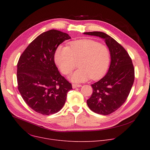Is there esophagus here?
Wrapping results in <instances>:
<instances>
[{
  "instance_id": "obj_1",
  "label": "esophagus",
  "mask_w": 150,
  "mask_h": 150,
  "mask_svg": "<svg viewBox=\"0 0 150 150\" xmlns=\"http://www.w3.org/2000/svg\"><path fill=\"white\" fill-rule=\"evenodd\" d=\"M80 87H81V84H72V88L74 89H75L76 88H80Z\"/></svg>"
}]
</instances>
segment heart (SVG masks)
Here are the masks:
<instances>
[{"label": "heart", "instance_id": "1", "mask_svg": "<svg viewBox=\"0 0 150 150\" xmlns=\"http://www.w3.org/2000/svg\"><path fill=\"white\" fill-rule=\"evenodd\" d=\"M55 62L62 74L71 75L70 80L74 83H82L90 78L97 80L107 71L110 62V53L107 47L92 39H80L70 42L67 47L59 46L54 54Z\"/></svg>", "mask_w": 150, "mask_h": 150}]
</instances>
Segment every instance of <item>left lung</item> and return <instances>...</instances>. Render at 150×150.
I'll list each match as a JSON object with an SVG mask.
<instances>
[{
  "mask_svg": "<svg viewBox=\"0 0 150 150\" xmlns=\"http://www.w3.org/2000/svg\"><path fill=\"white\" fill-rule=\"evenodd\" d=\"M83 34L103 39L110 52L111 64L108 72L91 84L93 93L87 100L91 111L108 115L119 109L128 98L134 80V69L127 52L112 37L101 31Z\"/></svg>",
  "mask_w": 150,
  "mask_h": 150,
  "instance_id": "left-lung-1",
  "label": "left lung"
}]
</instances>
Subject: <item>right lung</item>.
<instances>
[{"label": "right lung", "instance_id": "right-lung-1", "mask_svg": "<svg viewBox=\"0 0 150 150\" xmlns=\"http://www.w3.org/2000/svg\"><path fill=\"white\" fill-rule=\"evenodd\" d=\"M70 38L57 30L47 31L35 38L19 58L18 90L27 105L39 114L48 115L59 111L72 89L54 61L58 45Z\"/></svg>", "mask_w": 150, "mask_h": 150}]
</instances>
